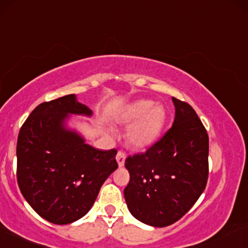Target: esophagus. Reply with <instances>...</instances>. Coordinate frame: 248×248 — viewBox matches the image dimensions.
<instances>
[{
	"mask_svg": "<svg viewBox=\"0 0 248 248\" xmlns=\"http://www.w3.org/2000/svg\"><path fill=\"white\" fill-rule=\"evenodd\" d=\"M124 160H126V154H124V151H119V153L116 154V162H118L120 168L124 165Z\"/></svg>",
	"mask_w": 248,
	"mask_h": 248,
	"instance_id": "1",
	"label": "esophagus"
}]
</instances>
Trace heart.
I'll return each mask as SVG.
<instances>
[{
    "label": "heart",
    "mask_w": 248,
    "mask_h": 248,
    "mask_svg": "<svg viewBox=\"0 0 248 248\" xmlns=\"http://www.w3.org/2000/svg\"><path fill=\"white\" fill-rule=\"evenodd\" d=\"M120 120L124 124L134 122L127 133L130 144L147 148L159 137L166 121V112L162 105L151 100H139L122 113Z\"/></svg>",
    "instance_id": "b5f03b06"
}]
</instances>
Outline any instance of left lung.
Wrapping results in <instances>:
<instances>
[{
	"label": "left lung",
	"instance_id": "obj_1",
	"mask_svg": "<svg viewBox=\"0 0 248 248\" xmlns=\"http://www.w3.org/2000/svg\"><path fill=\"white\" fill-rule=\"evenodd\" d=\"M173 126L143 154L128 156V209L144 224L164 228L179 220L198 201L209 174V137L189 104L172 98Z\"/></svg>",
	"mask_w": 248,
	"mask_h": 248
}]
</instances>
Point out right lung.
Masks as SVG:
<instances>
[{
    "label": "right lung",
    "instance_id": "obj_1",
    "mask_svg": "<svg viewBox=\"0 0 248 248\" xmlns=\"http://www.w3.org/2000/svg\"><path fill=\"white\" fill-rule=\"evenodd\" d=\"M68 114H92L75 94L45 101L24 122L17 140V183L39 216L69 224L91 209L101 185L118 169L115 149L99 150L65 128Z\"/></svg>",
    "mask_w": 248,
    "mask_h": 248
}]
</instances>
